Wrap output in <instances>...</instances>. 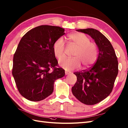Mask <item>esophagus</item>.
<instances>
[{
	"mask_svg": "<svg viewBox=\"0 0 128 128\" xmlns=\"http://www.w3.org/2000/svg\"><path fill=\"white\" fill-rule=\"evenodd\" d=\"M69 74H70V72H67V71H65V75H69Z\"/></svg>",
	"mask_w": 128,
	"mask_h": 128,
	"instance_id": "34e87169",
	"label": "esophagus"
}]
</instances>
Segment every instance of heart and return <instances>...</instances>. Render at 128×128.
Here are the masks:
<instances>
[{"label": "heart", "instance_id": "obj_1", "mask_svg": "<svg viewBox=\"0 0 128 128\" xmlns=\"http://www.w3.org/2000/svg\"><path fill=\"white\" fill-rule=\"evenodd\" d=\"M68 40L70 43L77 46L74 54V58H64L59 61L61 67L66 70H74L80 67L82 63L84 67H88L94 64L97 58V50L89 38L80 32L69 34ZM53 52L58 59L65 56V43L62 38L57 40L53 44Z\"/></svg>", "mask_w": 128, "mask_h": 128}]
</instances>
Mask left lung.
<instances>
[{
  "instance_id": "8db88e82",
  "label": "left lung",
  "mask_w": 128,
  "mask_h": 128,
  "mask_svg": "<svg viewBox=\"0 0 128 128\" xmlns=\"http://www.w3.org/2000/svg\"><path fill=\"white\" fill-rule=\"evenodd\" d=\"M76 31L91 36L98 48L95 64L88 70L74 73L77 82L72 90L80 102L93 105L107 98L112 91L118 74V58L110 42L99 31L92 28Z\"/></svg>"
}]
</instances>
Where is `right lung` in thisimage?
<instances>
[{"mask_svg":"<svg viewBox=\"0 0 128 128\" xmlns=\"http://www.w3.org/2000/svg\"><path fill=\"white\" fill-rule=\"evenodd\" d=\"M64 32L59 26H40L27 32L19 42L12 75L26 99L39 102L47 98L52 94L56 80L64 76V70L56 67L58 62L53 52L54 43Z\"/></svg>","mask_w":128,"mask_h":128,"instance_id":"add662e5","label":"right lung"}]
</instances>
